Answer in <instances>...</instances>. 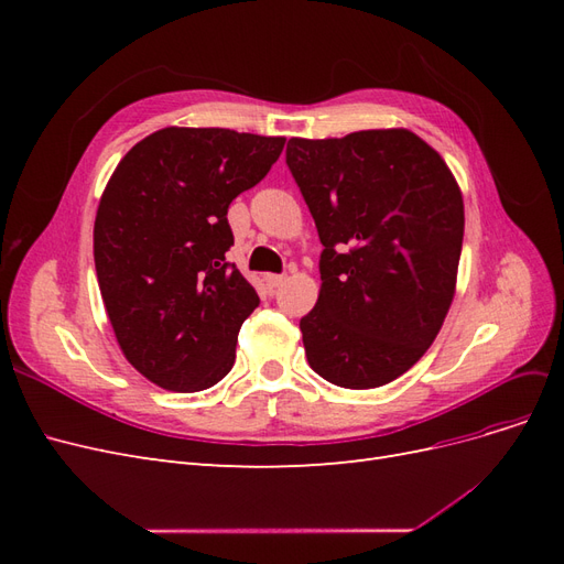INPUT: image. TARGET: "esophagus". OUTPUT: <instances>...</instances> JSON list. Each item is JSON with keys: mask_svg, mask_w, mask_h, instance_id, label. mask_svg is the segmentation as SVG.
<instances>
[{"mask_svg": "<svg viewBox=\"0 0 564 564\" xmlns=\"http://www.w3.org/2000/svg\"><path fill=\"white\" fill-rule=\"evenodd\" d=\"M263 280H265V284L270 289H275V286H280L284 282V275H272V272H270V275H263Z\"/></svg>", "mask_w": 564, "mask_h": 564, "instance_id": "esophagus-1", "label": "esophagus"}]
</instances>
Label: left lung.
I'll list each match as a JSON object with an SVG mask.
<instances>
[{
    "mask_svg": "<svg viewBox=\"0 0 564 564\" xmlns=\"http://www.w3.org/2000/svg\"><path fill=\"white\" fill-rule=\"evenodd\" d=\"M286 166L324 247L319 299L301 317L305 357L340 388L395 381L454 299L464 197L449 166L406 129L289 139Z\"/></svg>",
    "mask_w": 564,
    "mask_h": 564,
    "instance_id": "8db88e82",
    "label": "left lung"
}]
</instances>
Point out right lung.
Returning a JSON list of instances; mask_svg holds the SVG:
<instances>
[{"mask_svg":"<svg viewBox=\"0 0 564 564\" xmlns=\"http://www.w3.org/2000/svg\"><path fill=\"white\" fill-rule=\"evenodd\" d=\"M282 135L166 127L117 164L94 224L100 296L127 360L174 392L235 365L256 289L226 259L230 202L278 162Z\"/></svg>","mask_w":564,"mask_h":564,"instance_id":"add662e5","label":"right lung"}]
</instances>
